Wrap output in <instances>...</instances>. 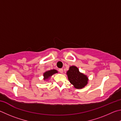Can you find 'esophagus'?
I'll return each mask as SVG.
<instances>
[{
	"instance_id": "obj_1",
	"label": "esophagus",
	"mask_w": 121,
	"mask_h": 121,
	"mask_svg": "<svg viewBox=\"0 0 121 121\" xmlns=\"http://www.w3.org/2000/svg\"><path fill=\"white\" fill-rule=\"evenodd\" d=\"M59 72L60 73H63V69H59Z\"/></svg>"
}]
</instances>
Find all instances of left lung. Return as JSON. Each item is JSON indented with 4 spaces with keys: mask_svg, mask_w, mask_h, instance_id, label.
Wrapping results in <instances>:
<instances>
[{
    "mask_svg": "<svg viewBox=\"0 0 121 121\" xmlns=\"http://www.w3.org/2000/svg\"><path fill=\"white\" fill-rule=\"evenodd\" d=\"M66 74L69 82L75 88L81 89L87 85L89 81L88 77L80 72L77 66L73 65L69 67Z\"/></svg>",
    "mask_w": 121,
    "mask_h": 121,
    "instance_id": "obj_1",
    "label": "left lung"
}]
</instances>
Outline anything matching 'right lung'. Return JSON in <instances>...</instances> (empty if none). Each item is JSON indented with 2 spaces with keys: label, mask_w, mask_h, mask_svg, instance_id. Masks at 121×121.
<instances>
[{
  "label": "right lung",
  "mask_w": 121,
  "mask_h": 121,
  "mask_svg": "<svg viewBox=\"0 0 121 121\" xmlns=\"http://www.w3.org/2000/svg\"><path fill=\"white\" fill-rule=\"evenodd\" d=\"M57 73H58V71H57L56 69H51V70L49 71H46L45 72L43 73V74L44 81H48V80L50 79L51 77H52V75H54V74H56Z\"/></svg>",
  "instance_id": "right-lung-1"
}]
</instances>
